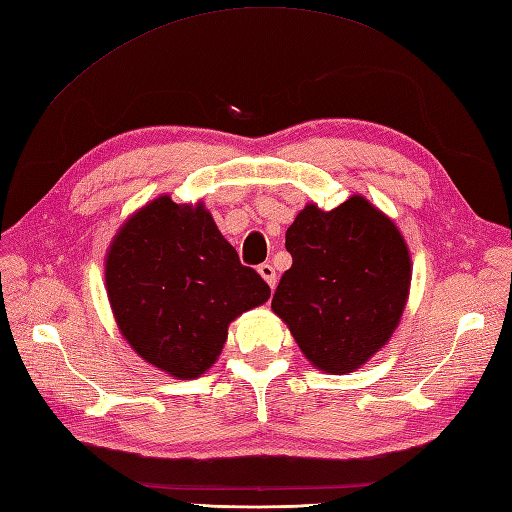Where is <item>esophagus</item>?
<instances>
[{"instance_id": "esophagus-1", "label": "esophagus", "mask_w": 512, "mask_h": 512, "mask_svg": "<svg viewBox=\"0 0 512 512\" xmlns=\"http://www.w3.org/2000/svg\"><path fill=\"white\" fill-rule=\"evenodd\" d=\"M257 272L261 274V279H264L272 290H274V285H277V272H274V268L270 266V264H261L259 268H257Z\"/></svg>"}]
</instances>
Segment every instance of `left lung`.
Listing matches in <instances>:
<instances>
[{"mask_svg": "<svg viewBox=\"0 0 512 512\" xmlns=\"http://www.w3.org/2000/svg\"><path fill=\"white\" fill-rule=\"evenodd\" d=\"M285 270L272 311L313 368L346 374L396 331L411 287V255L381 209L355 194L324 212L305 205L285 233Z\"/></svg>", "mask_w": 512, "mask_h": 512, "instance_id": "obj_1", "label": "left lung"}]
</instances>
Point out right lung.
Listing matches in <instances>:
<instances>
[{
	"label": "right lung",
	"mask_w": 512,
	"mask_h": 512,
	"mask_svg": "<svg viewBox=\"0 0 512 512\" xmlns=\"http://www.w3.org/2000/svg\"><path fill=\"white\" fill-rule=\"evenodd\" d=\"M106 290L127 344L179 381L212 368L229 324L270 298L268 283L240 264L205 205H177L168 194L116 231Z\"/></svg>",
	"instance_id": "add662e5"
}]
</instances>
